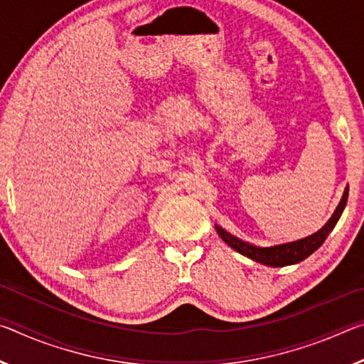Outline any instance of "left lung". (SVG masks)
Masks as SVG:
<instances>
[{
  "label": "left lung",
  "instance_id": "1",
  "mask_svg": "<svg viewBox=\"0 0 364 364\" xmlns=\"http://www.w3.org/2000/svg\"><path fill=\"white\" fill-rule=\"evenodd\" d=\"M347 199H348V186L345 188L342 199L338 202L336 212L332 213V217L329 218L328 223H326L319 231L313 232L306 237H301L299 241L271 245V247H258V245L249 244L242 241V239L232 236L231 232H228L218 225H215V230H217L218 236L223 239L231 249L239 252V254L244 257L250 258V260L263 263L267 264V267H287V264H295L301 260H305L306 257H310L313 252L321 247L323 242L326 241V237L329 236V232L334 230L338 218H341L343 208L347 205Z\"/></svg>",
  "mask_w": 364,
  "mask_h": 364
}]
</instances>
